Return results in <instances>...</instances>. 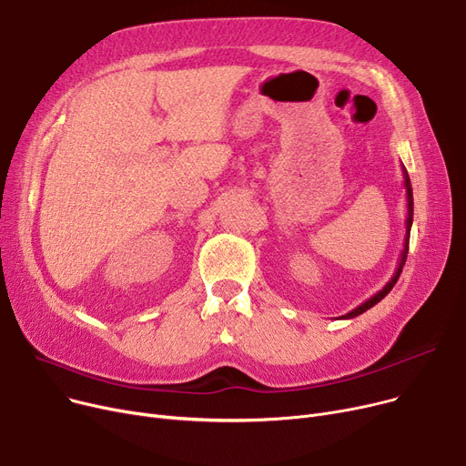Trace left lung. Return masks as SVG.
<instances>
[{
	"mask_svg": "<svg viewBox=\"0 0 466 466\" xmlns=\"http://www.w3.org/2000/svg\"><path fill=\"white\" fill-rule=\"evenodd\" d=\"M402 176H404V188H406V209H408V215H406V236H404V248H402V251H400V258H399V266H397V270H395V274H393V278H390L387 283H385V287L381 289V290H378L374 297H370L369 300H364L360 306H357L355 309H351L350 313H346V315H341L339 319H353V317H357V315H360V313H364L366 309H370L372 306H376L381 299H385L387 295H389V290L395 287V283L399 281V278H400V272H402V268H404V262H406V257H408V246H410V230H411V223H413V192H411V183H410V176H408V171H406V167L402 166Z\"/></svg>",
	"mask_w": 466,
	"mask_h": 466,
	"instance_id": "1",
	"label": "left lung"
}]
</instances>
